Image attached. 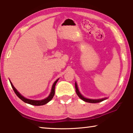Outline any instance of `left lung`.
<instances>
[{"instance_id": "obj_1", "label": "left lung", "mask_w": 133, "mask_h": 133, "mask_svg": "<svg viewBox=\"0 0 133 133\" xmlns=\"http://www.w3.org/2000/svg\"><path fill=\"white\" fill-rule=\"evenodd\" d=\"M75 88H76V93H77V96L79 97L83 100V101H84L85 102H88V103H99L101 102H103V100H104L106 99L107 98H102V99H98V100H91V99H89V98H84L82 94H80V93L78 91L77 85V83H75Z\"/></svg>"}]
</instances>
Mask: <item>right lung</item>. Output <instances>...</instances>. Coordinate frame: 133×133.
Returning a JSON list of instances; mask_svg holds the SVG:
<instances>
[{"label": "right lung", "mask_w": 133, "mask_h": 133, "mask_svg": "<svg viewBox=\"0 0 133 133\" xmlns=\"http://www.w3.org/2000/svg\"><path fill=\"white\" fill-rule=\"evenodd\" d=\"M58 80V79L56 80V82L54 83V84H53L52 89H51V91L50 95L49 96L48 98H45V99H44V100H29V99L24 98L23 96H22L21 94L17 91V90L15 88L14 86H13V85L12 84V83L11 82H10V84H11V85H12L13 90L15 91V94H16L18 97H19V98H21V100L23 101V102H24V103H28V104H31L33 105H42L47 104V103L50 102L51 99L53 98L54 95H55V85H56V83H57Z\"/></svg>", "instance_id": "add662e5"}]
</instances>
